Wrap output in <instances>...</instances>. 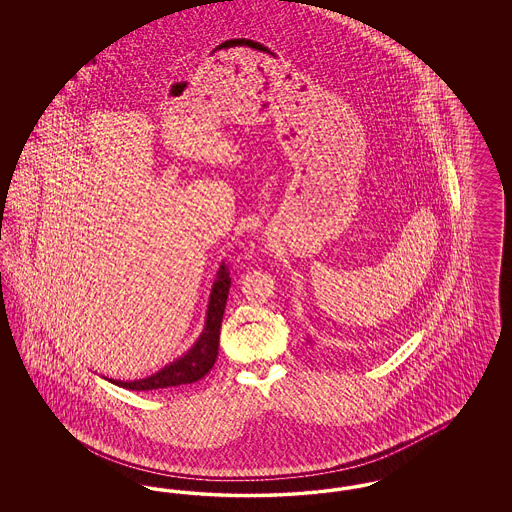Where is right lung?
<instances>
[{
  "label": "right lung",
  "mask_w": 512,
  "mask_h": 512,
  "mask_svg": "<svg viewBox=\"0 0 512 512\" xmlns=\"http://www.w3.org/2000/svg\"><path fill=\"white\" fill-rule=\"evenodd\" d=\"M228 290H230V276L226 268L220 267L219 280L213 286L211 292V301H209V311H207V322L205 330L199 336V340L194 347L176 363L165 366L157 374L138 380V382H115L117 386L132 391L165 390V388H174L182 384H192L201 380L217 361L219 355V336L220 324H222V315L228 299Z\"/></svg>",
  "instance_id": "obj_1"
}]
</instances>
